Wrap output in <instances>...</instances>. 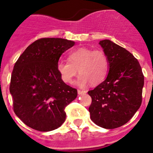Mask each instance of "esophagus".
I'll use <instances>...</instances> for the list:
<instances>
[{"mask_svg":"<svg viewBox=\"0 0 153 153\" xmlns=\"http://www.w3.org/2000/svg\"><path fill=\"white\" fill-rule=\"evenodd\" d=\"M86 92L85 91H81V90H78V94L79 95H81V94H85Z\"/></svg>","mask_w":153,"mask_h":153,"instance_id":"34e87169","label":"esophagus"}]
</instances>
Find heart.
<instances>
[{"label": "heart", "instance_id": "b5f03b06", "mask_svg": "<svg viewBox=\"0 0 153 153\" xmlns=\"http://www.w3.org/2000/svg\"><path fill=\"white\" fill-rule=\"evenodd\" d=\"M56 70L65 83H72L78 70L80 75L77 83L80 86H85L88 82L91 85H97L106 78L109 70V59L102 50L93 51L81 47L69 53L68 62H59Z\"/></svg>", "mask_w": 153, "mask_h": 153}]
</instances>
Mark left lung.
<instances>
[{"mask_svg": "<svg viewBox=\"0 0 153 153\" xmlns=\"http://www.w3.org/2000/svg\"><path fill=\"white\" fill-rule=\"evenodd\" d=\"M109 59L107 78L93 90L91 119L107 129L118 128L134 116L142 101L144 75L138 60L110 40L100 42Z\"/></svg>", "mask_w": 153, "mask_h": 153, "instance_id": "8db88e82", "label": "left lung"}]
</instances>
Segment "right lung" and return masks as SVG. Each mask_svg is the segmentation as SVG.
Returning a JSON list of instances; mask_svg holds the SVG:
<instances>
[{
    "mask_svg": "<svg viewBox=\"0 0 153 153\" xmlns=\"http://www.w3.org/2000/svg\"><path fill=\"white\" fill-rule=\"evenodd\" d=\"M74 45V41L63 38H40L15 63L9 87L13 109L30 128L50 131L65 122V107L78 91L64 83L56 65L61 55Z\"/></svg>",
    "mask_w": 153,
    "mask_h": 153,
    "instance_id": "1",
    "label": "right lung"
}]
</instances>
